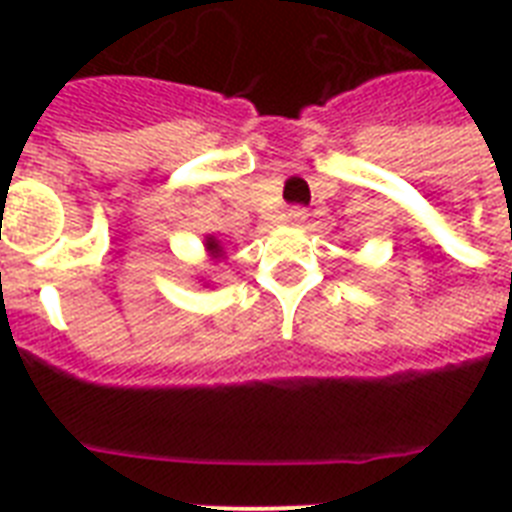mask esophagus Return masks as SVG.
<instances>
[{"label": "esophagus", "mask_w": 512, "mask_h": 512, "mask_svg": "<svg viewBox=\"0 0 512 512\" xmlns=\"http://www.w3.org/2000/svg\"><path fill=\"white\" fill-rule=\"evenodd\" d=\"M287 220L292 225H303L305 220H308V209H305V207H289Z\"/></svg>", "instance_id": "34e87169"}]
</instances>
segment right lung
Listing matches in <instances>:
<instances>
[{
	"mask_svg": "<svg viewBox=\"0 0 512 512\" xmlns=\"http://www.w3.org/2000/svg\"><path fill=\"white\" fill-rule=\"evenodd\" d=\"M209 249H212V252H217V244H215V241H209Z\"/></svg>",
	"mask_w": 512,
	"mask_h": 512,
	"instance_id": "add662e5",
	"label": "right lung"
}]
</instances>
